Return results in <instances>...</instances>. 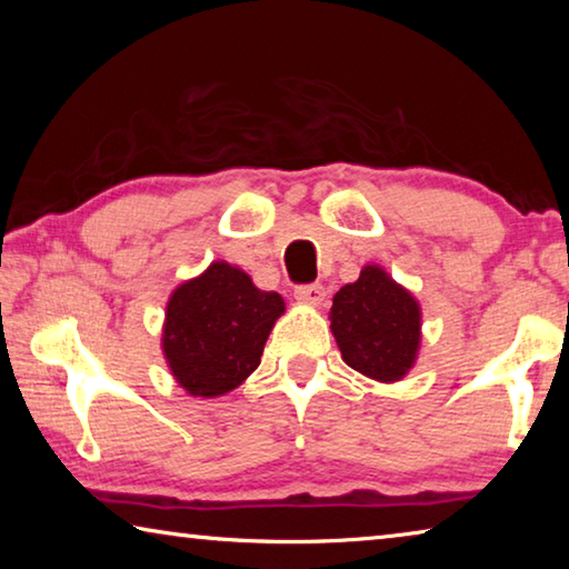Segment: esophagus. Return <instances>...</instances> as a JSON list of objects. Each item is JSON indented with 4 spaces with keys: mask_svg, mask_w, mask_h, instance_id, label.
<instances>
[{
    "mask_svg": "<svg viewBox=\"0 0 569 569\" xmlns=\"http://www.w3.org/2000/svg\"><path fill=\"white\" fill-rule=\"evenodd\" d=\"M296 301L298 303H308V306H319L326 296V288L321 283H306V286H296Z\"/></svg>",
    "mask_w": 569,
    "mask_h": 569,
    "instance_id": "34e87169",
    "label": "esophagus"
}]
</instances>
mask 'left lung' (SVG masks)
I'll return each instance as SVG.
<instances>
[{
    "instance_id": "8db88e82",
    "label": "left lung",
    "mask_w": 569,
    "mask_h": 569,
    "mask_svg": "<svg viewBox=\"0 0 569 569\" xmlns=\"http://www.w3.org/2000/svg\"><path fill=\"white\" fill-rule=\"evenodd\" d=\"M421 313L377 266H366L359 281L333 296L331 331L343 361L363 377L397 381L411 369L419 349Z\"/></svg>"
}]
</instances>
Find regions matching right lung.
<instances>
[{
  "mask_svg": "<svg viewBox=\"0 0 569 569\" xmlns=\"http://www.w3.org/2000/svg\"><path fill=\"white\" fill-rule=\"evenodd\" d=\"M283 298L261 291L238 268L213 263L170 296L162 351L192 397H220L261 363Z\"/></svg>",
  "mask_w": 569,
  "mask_h": 569,
  "instance_id": "right-lung-1",
  "label": "right lung"
}]
</instances>
